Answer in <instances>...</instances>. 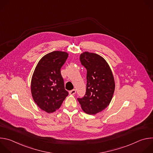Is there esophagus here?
<instances>
[{
  "label": "esophagus",
  "instance_id": "esophagus-1",
  "mask_svg": "<svg viewBox=\"0 0 153 153\" xmlns=\"http://www.w3.org/2000/svg\"><path fill=\"white\" fill-rule=\"evenodd\" d=\"M76 90L75 89H74V90H71V91H69V94H71V95H74V94H76Z\"/></svg>",
  "mask_w": 153,
  "mask_h": 153
}]
</instances>
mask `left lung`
<instances>
[{"label":"left lung","mask_w":153,"mask_h":153,"mask_svg":"<svg viewBox=\"0 0 153 153\" xmlns=\"http://www.w3.org/2000/svg\"><path fill=\"white\" fill-rule=\"evenodd\" d=\"M80 60L87 71V83L85 95L77 100L85 113L96 114L111 101L115 89L113 74L106 61L96 53L84 52Z\"/></svg>","instance_id":"left-lung-1"}]
</instances>
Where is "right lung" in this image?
Wrapping results in <instances>:
<instances>
[{
	"mask_svg": "<svg viewBox=\"0 0 153 153\" xmlns=\"http://www.w3.org/2000/svg\"><path fill=\"white\" fill-rule=\"evenodd\" d=\"M68 57L64 51L50 53L39 60L33 73L31 83L33 100L41 110L48 113L58 110L68 95L60 73Z\"/></svg>",
	"mask_w": 153,
	"mask_h": 153,
	"instance_id": "right-lung-1",
	"label": "right lung"
}]
</instances>
